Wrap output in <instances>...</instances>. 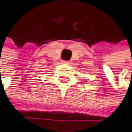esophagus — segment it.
Returning a JSON list of instances; mask_svg holds the SVG:
<instances>
[{
  "mask_svg": "<svg viewBox=\"0 0 132 132\" xmlns=\"http://www.w3.org/2000/svg\"><path fill=\"white\" fill-rule=\"evenodd\" d=\"M62 62H63V63H64V64H70V61H62Z\"/></svg>",
  "mask_w": 132,
  "mask_h": 132,
  "instance_id": "obj_1",
  "label": "esophagus"
}]
</instances>
